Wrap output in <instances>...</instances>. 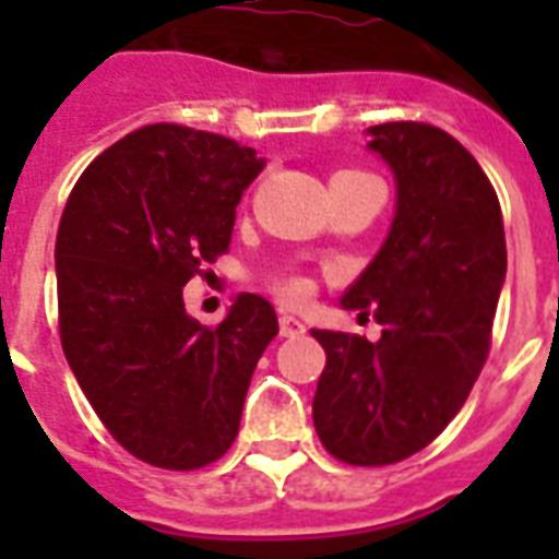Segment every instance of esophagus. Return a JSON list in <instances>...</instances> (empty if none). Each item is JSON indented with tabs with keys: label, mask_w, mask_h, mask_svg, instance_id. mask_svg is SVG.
I'll return each mask as SVG.
<instances>
[{
	"label": "esophagus",
	"mask_w": 559,
	"mask_h": 559,
	"mask_svg": "<svg viewBox=\"0 0 559 559\" xmlns=\"http://www.w3.org/2000/svg\"><path fill=\"white\" fill-rule=\"evenodd\" d=\"M278 324H281V336H287V340H296V336H305L307 333L305 322H298L296 316H281Z\"/></svg>",
	"instance_id": "34e87169"
}]
</instances>
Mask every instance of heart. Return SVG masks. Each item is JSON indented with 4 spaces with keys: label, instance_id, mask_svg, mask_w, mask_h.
Instances as JSON below:
<instances>
[{
    "label": "heart",
    "instance_id": "heart-1",
    "mask_svg": "<svg viewBox=\"0 0 559 559\" xmlns=\"http://www.w3.org/2000/svg\"><path fill=\"white\" fill-rule=\"evenodd\" d=\"M342 174H359V170H342ZM275 293L281 296V301H287V305H298V301H305L307 293H310V284L301 275H289V278H281L275 284Z\"/></svg>",
    "mask_w": 559,
    "mask_h": 559
}]
</instances>
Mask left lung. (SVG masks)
I'll return each mask as SVG.
<instances>
[{"label":"left lung","mask_w":559,"mask_h":559,"mask_svg":"<svg viewBox=\"0 0 559 559\" xmlns=\"http://www.w3.org/2000/svg\"><path fill=\"white\" fill-rule=\"evenodd\" d=\"M368 133L394 170L397 211L342 307L373 316L382 336L313 331L328 354L313 424L333 459L385 467L429 447L464 406L490 354L508 249L499 197L464 144L420 121Z\"/></svg>","instance_id":"1"}]
</instances>
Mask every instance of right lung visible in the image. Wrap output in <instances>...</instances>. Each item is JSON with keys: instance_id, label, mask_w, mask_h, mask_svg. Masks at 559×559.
Listing matches in <instances>:
<instances>
[{"instance_id": "add662e5", "label": "right lung", "mask_w": 559, "mask_h": 559, "mask_svg": "<svg viewBox=\"0 0 559 559\" xmlns=\"http://www.w3.org/2000/svg\"><path fill=\"white\" fill-rule=\"evenodd\" d=\"M263 159L226 135L147 124L74 182L57 228L60 342L83 394L130 455L200 469L240 429L254 366L275 336L266 298L243 293L217 328L182 287L228 252L235 209Z\"/></svg>"}]
</instances>
